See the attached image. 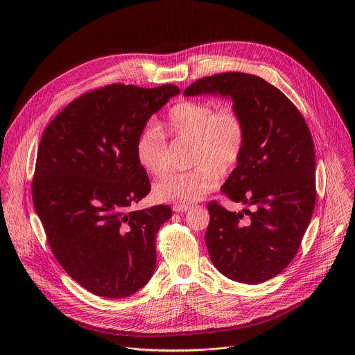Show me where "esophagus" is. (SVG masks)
<instances>
[{
    "label": "esophagus",
    "mask_w": 355,
    "mask_h": 355,
    "mask_svg": "<svg viewBox=\"0 0 355 355\" xmlns=\"http://www.w3.org/2000/svg\"><path fill=\"white\" fill-rule=\"evenodd\" d=\"M191 209V205H184V204H177V205H174L173 207V211L174 212H187V211H189Z\"/></svg>",
    "instance_id": "obj_1"
}]
</instances>
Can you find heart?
<instances>
[{
	"mask_svg": "<svg viewBox=\"0 0 355 355\" xmlns=\"http://www.w3.org/2000/svg\"><path fill=\"white\" fill-rule=\"evenodd\" d=\"M166 139L191 140L189 171L171 173L153 188V196L167 204H192L214 189L239 163L245 144V123L236 107L180 99L157 122L136 137L135 156L148 174L163 175L170 164Z\"/></svg>",
	"mask_w": 355,
	"mask_h": 355,
	"instance_id": "b5f03b06",
	"label": "heart"
}]
</instances>
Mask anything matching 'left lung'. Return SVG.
Wrapping results in <instances>:
<instances>
[{
    "mask_svg": "<svg viewBox=\"0 0 355 355\" xmlns=\"http://www.w3.org/2000/svg\"><path fill=\"white\" fill-rule=\"evenodd\" d=\"M229 96L245 123L237 167L222 187L234 202L254 209L230 212L216 200L205 243L214 266L243 284H261L293 260L316 204L315 147L311 130L291 99L261 77L222 73L204 77L184 95Z\"/></svg>",
    "mask_w": 355,
    "mask_h": 355,
    "instance_id": "obj_1",
    "label": "left lung"
}]
</instances>
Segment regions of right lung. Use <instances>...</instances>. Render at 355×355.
<instances>
[{"mask_svg":"<svg viewBox=\"0 0 355 355\" xmlns=\"http://www.w3.org/2000/svg\"><path fill=\"white\" fill-rule=\"evenodd\" d=\"M177 94L173 84H111L74 99L43 132L35 211L59 264L96 296L126 297L155 272L156 234L171 208L129 211L151 188L135 141Z\"/></svg>","mask_w":355,"mask_h":355,"instance_id":"obj_1","label":"right lung"}]
</instances>
